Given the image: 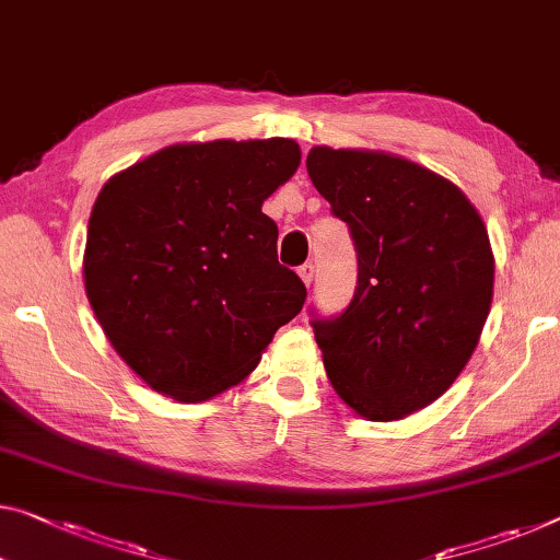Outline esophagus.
Instances as JSON below:
<instances>
[{
  "mask_svg": "<svg viewBox=\"0 0 560 560\" xmlns=\"http://www.w3.org/2000/svg\"><path fill=\"white\" fill-rule=\"evenodd\" d=\"M298 275H300V278H303V282H305V285L310 288V285H313V278H315V265H313V262L300 265V268H298Z\"/></svg>",
  "mask_w": 560,
  "mask_h": 560,
  "instance_id": "obj_1",
  "label": "esophagus"
}]
</instances>
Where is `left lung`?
<instances>
[{
    "mask_svg": "<svg viewBox=\"0 0 560 560\" xmlns=\"http://www.w3.org/2000/svg\"><path fill=\"white\" fill-rule=\"evenodd\" d=\"M307 175L358 255L348 307L310 313L325 373L360 416L406 418L441 398L478 346L493 298L483 220L448 179L393 154L315 148Z\"/></svg>",
    "mask_w": 560,
    "mask_h": 560,
    "instance_id": "1",
    "label": "left lung"
}]
</instances>
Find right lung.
<instances>
[{
	"mask_svg": "<svg viewBox=\"0 0 560 560\" xmlns=\"http://www.w3.org/2000/svg\"><path fill=\"white\" fill-rule=\"evenodd\" d=\"M300 165L292 140L172 144L92 208L84 290L112 348L162 395L197 402L260 363L303 310L262 202Z\"/></svg>",
	"mask_w": 560,
	"mask_h": 560,
	"instance_id": "1",
	"label": "right lung"
}]
</instances>
